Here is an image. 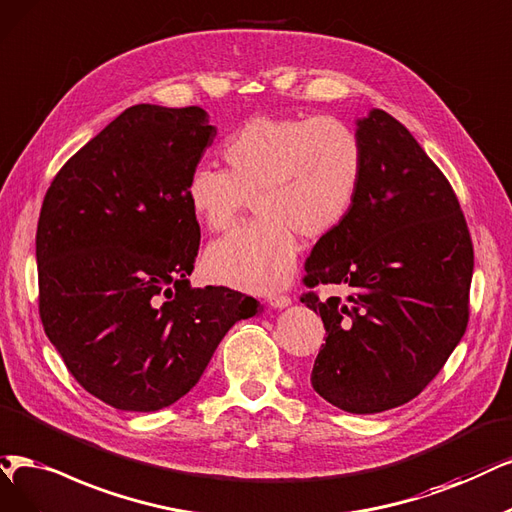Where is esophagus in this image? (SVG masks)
Here are the masks:
<instances>
[{
  "instance_id": "obj_1",
  "label": "esophagus",
  "mask_w": 512,
  "mask_h": 512,
  "mask_svg": "<svg viewBox=\"0 0 512 512\" xmlns=\"http://www.w3.org/2000/svg\"><path fill=\"white\" fill-rule=\"evenodd\" d=\"M268 304L276 310H282V308H289L291 306V297L289 295H270L268 297Z\"/></svg>"
}]
</instances>
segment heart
<instances>
[{
  "mask_svg": "<svg viewBox=\"0 0 512 512\" xmlns=\"http://www.w3.org/2000/svg\"><path fill=\"white\" fill-rule=\"evenodd\" d=\"M225 170L196 166L185 185L189 211L221 232L253 200L259 217L208 246L204 270L219 285L270 293L289 280L297 234L325 238L358 198L365 154L356 132L329 116H255L221 147Z\"/></svg>",
  "mask_w": 512,
  "mask_h": 512,
  "instance_id": "heart-1",
  "label": "heart"
}]
</instances>
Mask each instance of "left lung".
Segmentation results:
<instances>
[{"label":"left lung","instance_id":"obj_1","mask_svg":"<svg viewBox=\"0 0 512 512\" xmlns=\"http://www.w3.org/2000/svg\"><path fill=\"white\" fill-rule=\"evenodd\" d=\"M365 175L348 219L320 238L304 282L346 285V299L301 297L327 339L312 388L348 413L415 399L468 325L472 242L460 202L411 132L382 109L356 120Z\"/></svg>","mask_w":512,"mask_h":512}]
</instances>
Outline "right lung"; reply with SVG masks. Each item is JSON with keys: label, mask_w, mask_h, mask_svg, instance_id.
I'll return each instance as SVG.
<instances>
[{"label": "right lung", "mask_w": 512, "mask_h": 512, "mask_svg": "<svg viewBox=\"0 0 512 512\" xmlns=\"http://www.w3.org/2000/svg\"><path fill=\"white\" fill-rule=\"evenodd\" d=\"M215 137L202 107L132 105L46 192L35 236L42 325L80 386L116 409L179 401L225 333L261 312L249 295L187 280L200 225L185 185Z\"/></svg>", "instance_id": "right-lung-1"}]
</instances>
